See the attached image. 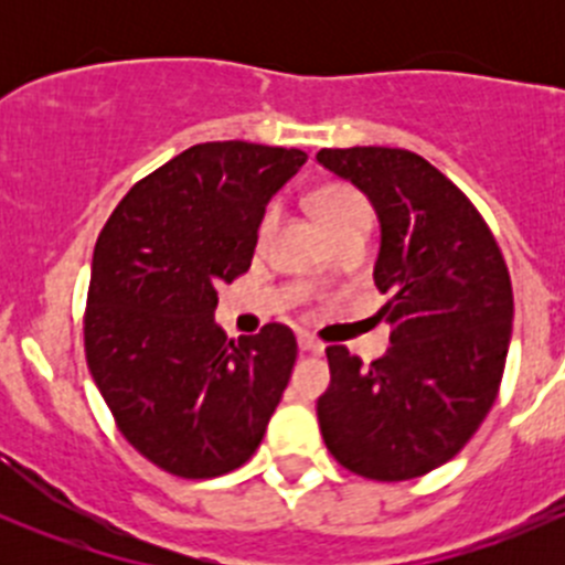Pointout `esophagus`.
Returning a JSON list of instances; mask_svg holds the SVG:
<instances>
[{
    "mask_svg": "<svg viewBox=\"0 0 565 565\" xmlns=\"http://www.w3.org/2000/svg\"><path fill=\"white\" fill-rule=\"evenodd\" d=\"M298 347H300V350H303V352H315V355H322V352H324L322 341L311 339V335H306V333L298 335Z\"/></svg>",
    "mask_w": 565,
    "mask_h": 565,
    "instance_id": "34e87169",
    "label": "esophagus"
}]
</instances>
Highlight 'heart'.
<instances>
[{"label":"heart","instance_id":"heart-1","mask_svg":"<svg viewBox=\"0 0 565 565\" xmlns=\"http://www.w3.org/2000/svg\"><path fill=\"white\" fill-rule=\"evenodd\" d=\"M311 207H315V215L319 218V224L324 226V232H335L341 226L352 224V221H363L369 218V207L366 199L350 185H324L311 196ZM276 210H267L265 218L259 224V241L265 243L270 237V232L276 230Z\"/></svg>","mask_w":565,"mask_h":565}]
</instances>
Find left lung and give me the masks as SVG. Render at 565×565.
I'll return each mask as SVG.
<instances>
[{"label":"left lung","mask_w":565,"mask_h":565,"mask_svg":"<svg viewBox=\"0 0 565 565\" xmlns=\"http://www.w3.org/2000/svg\"><path fill=\"white\" fill-rule=\"evenodd\" d=\"M380 221L374 284L393 300L391 347L363 366L328 347L322 440L372 481H407L446 465L492 409L511 344L509 270L470 199L429 161L396 147L319 150Z\"/></svg>","instance_id":"8db88e82"}]
</instances>
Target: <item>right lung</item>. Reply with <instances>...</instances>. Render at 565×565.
I'll return each instance as SVG.
<instances>
[{"label": "right lung", "instance_id": "obj_1", "mask_svg": "<svg viewBox=\"0 0 565 565\" xmlns=\"http://www.w3.org/2000/svg\"><path fill=\"white\" fill-rule=\"evenodd\" d=\"M303 150L207 141L134 185L93 254L84 350L125 440L161 470L215 478L259 448L298 358L287 324L230 341L218 284L246 273L265 207Z\"/></svg>", "mask_w": 565, "mask_h": 565}]
</instances>
